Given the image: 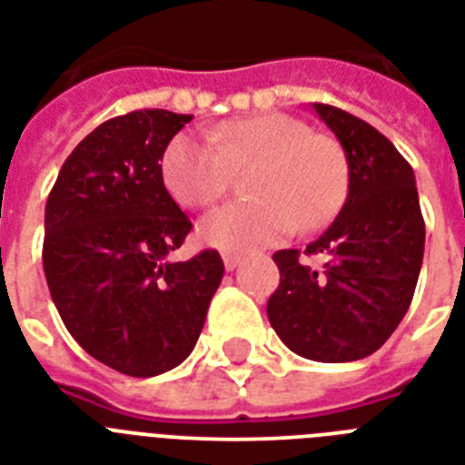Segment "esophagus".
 <instances>
[{"label": "esophagus", "instance_id": "34e87169", "mask_svg": "<svg viewBox=\"0 0 465 465\" xmlns=\"http://www.w3.org/2000/svg\"><path fill=\"white\" fill-rule=\"evenodd\" d=\"M222 258H224V268L226 270H233L241 262V255L239 253H232V251H226V253H222Z\"/></svg>", "mask_w": 465, "mask_h": 465}]
</instances>
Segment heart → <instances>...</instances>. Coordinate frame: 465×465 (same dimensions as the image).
Listing matches in <instances>:
<instances>
[{"mask_svg":"<svg viewBox=\"0 0 465 465\" xmlns=\"http://www.w3.org/2000/svg\"><path fill=\"white\" fill-rule=\"evenodd\" d=\"M248 203L219 207L203 219L200 236L224 251H248L284 239L294 229L325 224L342 203L347 161L328 134L287 113H261L214 127L210 137L175 134L161 173L185 207L204 210L232 188L233 171H248Z\"/></svg>","mask_w":465,"mask_h":465,"instance_id":"obj_1","label":"heart"}]
</instances>
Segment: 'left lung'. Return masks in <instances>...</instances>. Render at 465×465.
<instances>
[{
	"mask_svg": "<svg viewBox=\"0 0 465 465\" xmlns=\"http://www.w3.org/2000/svg\"><path fill=\"white\" fill-rule=\"evenodd\" d=\"M347 154L350 193L306 251H277L280 287L268 318L292 352L316 361L369 357L411 306L425 253V219L412 166L376 127L335 105L313 104ZM323 254V269L304 257Z\"/></svg>",
	"mask_w": 465,
	"mask_h": 465,
	"instance_id": "8db88e82",
	"label": "left lung"
}]
</instances>
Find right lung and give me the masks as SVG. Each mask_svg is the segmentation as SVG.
I'll return each instance as SVG.
<instances>
[{"label": "right lung", "mask_w": 465, "mask_h": 465, "mask_svg": "<svg viewBox=\"0 0 465 465\" xmlns=\"http://www.w3.org/2000/svg\"><path fill=\"white\" fill-rule=\"evenodd\" d=\"M190 120L161 108L105 120L47 195L43 268L54 306L72 338L120 374L178 367L224 277L214 248L168 261L193 222L168 195L159 161Z\"/></svg>", "instance_id": "right-lung-1"}]
</instances>
